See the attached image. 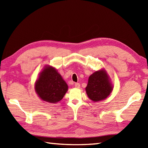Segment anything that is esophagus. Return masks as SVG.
<instances>
[{"label":"esophagus","instance_id":"esophagus-1","mask_svg":"<svg viewBox=\"0 0 148 148\" xmlns=\"http://www.w3.org/2000/svg\"><path fill=\"white\" fill-rule=\"evenodd\" d=\"M75 87L77 88H80V84L79 83H75Z\"/></svg>","mask_w":148,"mask_h":148}]
</instances>
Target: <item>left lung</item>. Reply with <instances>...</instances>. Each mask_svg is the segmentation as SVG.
Returning <instances> with one entry per match:
<instances>
[{
  "label": "left lung",
  "instance_id": "left-lung-1",
  "mask_svg": "<svg viewBox=\"0 0 148 148\" xmlns=\"http://www.w3.org/2000/svg\"><path fill=\"white\" fill-rule=\"evenodd\" d=\"M113 86L105 70L102 69L89 77L86 92L89 99L93 102L106 99L111 93Z\"/></svg>",
  "mask_w": 148,
  "mask_h": 148
}]
</instances>
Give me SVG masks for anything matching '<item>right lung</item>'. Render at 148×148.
<instances>
[{"label":"right lung","instance_id":"right-lung-1","mask_svg":"<svg viewBox=\"0 0 148 148\" xmlns=\"http://www.w3.org/2000/svg\"><path fill=\"white\" fill-rule=\"evenodd\" d=\"M35 90L40 99L55 103L63 99L68 86L56 69L47 65L39 74L35 83Z\"/></svg>","mask_w":148,"mask_h":148}]
</instances>
